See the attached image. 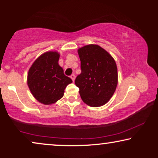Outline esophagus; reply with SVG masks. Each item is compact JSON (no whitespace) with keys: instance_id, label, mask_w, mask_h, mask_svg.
<instances>
[{"instance_id":"1","label":"esophagus","mask_w":158,"mask_h":158,"mask_svg":"<svg viewBox=\"0 0 158 158\" xmlns=\"http://www.w3.org/2000/svg\"><path fill=\"white\" fill-rule=\"evenodd\" d=\"M70 78L72 79V81L74 82L75 81V75L74 74H73V75H71V76H70Z\"/></svg>"}]
</instances>
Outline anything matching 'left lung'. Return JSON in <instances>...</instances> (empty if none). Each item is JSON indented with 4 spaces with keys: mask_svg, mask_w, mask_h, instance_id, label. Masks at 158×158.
I'll use <instances>...</instances> for the list:
<instances>
[{
    "mask_svg": "<svg viewBox=\"0 0 158 158\" xmlns=\"http://www.w3.org/2000/svg\"><path fill=\"white\" fill-rule=\"evenodd\" d=\"M81 73L75 79L82 100L92 107L103 106L115 92L118 84L117 66L113 57L97 44L77 49Z\"/></svg>",
    "mask_w": 158,
    "mask_h": 158,
    "instance_id": "obj_1",
    "label": "left lung"
}]
</instances>
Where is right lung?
<instances>
[{
  "label": "right lung",
  "instance_id": "1",
  "mask_svg": "<svg viewBox=\"0 0 158 158\" xmlns=\"http://www.w3.org/2000/svg\"><path fill=\"white\" fill-rule=\"evenodd\" d=\"M60 53L49 51L36 58L30 67L27 84L36 101L44 105H51L64 96L67 85L73 81L64 74L58 61Z\"/></svg>",
  "mask_w": 158,
  "mask_h": 158
}]
</instances>
